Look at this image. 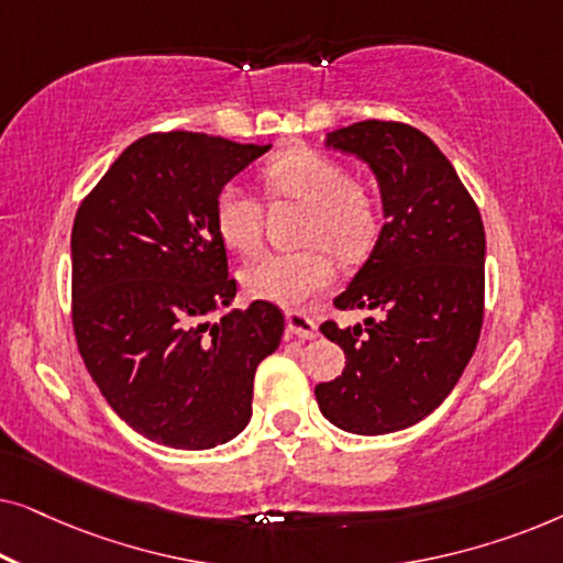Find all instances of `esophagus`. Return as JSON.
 Instances as JSON below:
<instances>
[{
	"mask_svg": "<svg viewBox=\"0 0 563 563\" xmlns=\"http://www.w3.org/2000/svg\"><path fill=\"white\" fill-rule=\"evenodd\" d=\"M287 333L295 338H302V341H312V338L318 335V328H314V322L307 318L305 312L289 310L287 312Z\"/></svg>",
	"mask_w": 563,
	"mask_h": 563,
	"instance_id": "obj_1",
	"label": "esophagus"
}]
</instances>
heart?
<instances>
[{"mask_svg": "<svg viewBox=\"0 0 563 563\" xmlns=\"http://www.w3.org/2000/svg\"><path fill=\"white\" fill-rule=\"evenodd\" d=\"M268 195L305 205L299 241L302 251L266 253L243 268L249 297L274 305H297L330 284L335 256L364 258L374 249L382 228L379 199L372 187L349 179L341 161L307 145L276 153L261 168ZM214 228L220 241L238 253H251L261 243V202L238 184H225L214 197Z\"/></svg>", "mask_w": 563, "mask_h": 563, "instance_id": "1", "label": "heart"}]
</instances>
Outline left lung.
<instances>
[{
	"label": "left lung",
	"mask_w": 563,
	"mask_h": 563,
	"mask_svg": "<svg viewBox=\"0 0 563 563\" xmlns=\"http://www.w3.org/2000/svg\"><path fill=\"white\" fill-rule=\"evenodd\" d=\"M325 148L372 168L384 225L338 310H374L364 325L322 322L345 368L314 387L320 412L356 435L428 418L474 356L484 318V225L441 148L418 128L366 120L325 135Z\"/></svg>",
	"instance_id": "8db88e82"
}]
</instances>
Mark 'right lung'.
<instances>
[{"instance_id": "add662e5", "label": "right lung", "mask_w": 563, "mask_h": 563, "mask_svg": "<svg viewBox=\"0 0 563 563\" xmlns=\"http://www.w3.org/2000/svg\"><path fill=\"white\" fill-rule=\"evenodd\" d=\"M268 148L184 130L145 135L76 212V343L102 397L148 441L205 451L249 426L253 376L279 349L284 314L256 299L210 320L238 291L212 210Z\"/></svg>"}]
</instances>
